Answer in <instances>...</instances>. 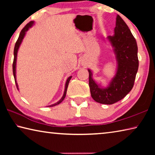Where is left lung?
<instances>
[{
  "instance_id": "8db88e82",
  "label": "left lung",
  "mask_w": 155,
  "mask_h": 155,
  "mask_svg": "<svg viewBox=\"0 0 155 155\" xmlns=\"http://www.w3.org/2000/svg\"><path fill=\"white\" fill-rule=\"evenodd\" d=\"M107 40L113 48L116 60L115 76L107 86L103 87L93 79L92 72L88 69L89 85L94 101L112 104L124 98L132 90L139 66L138 49L135 38L119 15L116 17L114 35L107 36Z\"/></svg>"
}]
</instances>
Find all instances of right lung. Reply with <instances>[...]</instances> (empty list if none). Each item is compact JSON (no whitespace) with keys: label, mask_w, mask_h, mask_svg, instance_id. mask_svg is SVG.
I'll return each mask as SVG.
<instances>
[{"label":"right lung","mask_w":155,"mask_h":155,"mask_svg":"<svg viewBox=\"0 0 155 155\" xmlns=\"http://www.w3.org/2000/svg\"><path fill=\"white\" fill-rule=\"evenodd\" d=\"M34 25V21H31L29 23H28V24L25 26V27L22 28V30L21 31V32L19 35V38H18V40L16 41V43L15 44V47H14V62H13V74H14V79H15V85H16V87L18 90V83H17V81H16V61H17V54H18V49L20 48V46L21 43H22V41L23 40V39H24L25 36L26 35V33H27V31H28L30 28H31L33 27V25ZM72 78V76L71 77H69L66 80V82H65V90H64V95L61 97V98L59 100L58 102H57L56 103L54 104H52L51 105H49L48 107H53V106H55L57 105V104H59L61 103V102L64 101L65 96H66V92H67V89L68 87V83H69L70 79H71Z\"/></svg>","instance_id":"add662e5"}]
</instances>
